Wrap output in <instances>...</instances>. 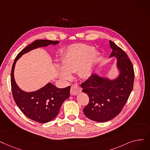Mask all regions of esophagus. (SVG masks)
Here are the masks:
<instances>
[{"mask_svg": "<svg viewBox=\"0 0 150 150\" xmlns=\"http://www.w3.org/2000/svg\"><path fill=\"white\" fill-rule=\"evenodd\" d=\"M81 88L79 85L74 84V85L71 86V88H70V94L75 96L81 93Z\"/></svg>", "mask_w": 150, "mask_h": 150, "instance_id": "esophagus-1", "label": "esophagus"}]
</instances>
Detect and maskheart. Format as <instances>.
<instances>
[{"label":"heart","instance_id":"b5f03b06","mask_svg":"<svg viewBox=\"0 0 150 150\" xmlns=\"http://www.w3.org/2000/svg\"><path fill=\"white\" fill-rule=\"evenodd\" d=\"M99 57L93 47L85 44L71 45L65 52L62 60L63 67H58V74L61 79L69 80L71 78L70 73L78 70L81 79H88L93 75Z\"/></svg>","mask_w":150,"mask_h":150}]
</instances>
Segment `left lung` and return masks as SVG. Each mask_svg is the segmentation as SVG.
I'll return each instance as SVG.
<instances>
[{"mask_svg":"<svg viewBox=\"0 0 150 150\" xmlns=\"http://www.w3.org/2000/svg\"><path fill=\"white\" fill-rule=\"evenodd\" d=\"M112 52L109 57H115L118 75L113 79L94 74L81 84L83 92L89 97L83 112L89 119L105 122L114 118L122 110L131 93L134 71L131 61L121 48L110 41Z\"/></svg>","mask_w":150,"mask_h":150,"instance_id":"left-lung-1","label":"left lung"}]
</instances>
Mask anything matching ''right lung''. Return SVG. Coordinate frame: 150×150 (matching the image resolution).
I'll return each mask as SVG.
<instances>
[{
	"label": "right lung",
	"instance_id": "add662e5",
	"mask_svg": "<svg viewBox=\"0 0 150 150\" xmlns=\"http://www.w3.org/2000/svg\"><path fill=\"white\" fill-rule=\"evenodd\" d=\"M59 41L36 40L24 48L16 57L11 71V85L13 99L21 112L29 119L40 123H47L55 118L63 102L70 96V86L58 88L51 83L35 91L25 92L16 84L14 70L16 61L23 54L40 47L55 45Z\"/></svg>",
	"mask_w": 150,
	"mask_h": 150
}]
</instances>
